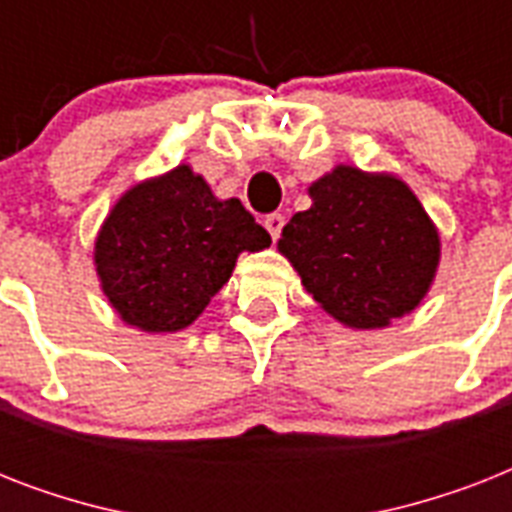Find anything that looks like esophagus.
Segmentation results:
<instances>
[{
  "label": "esophagus",
  "mask_w": 512,
  "mask_h": 512,
  "mask_svg": "<svg viewBox=\"0 0 512 512\" xmlns=\"http://www.w3.org/2000/svg\"><path fill=\"white\" fill-rule=\"evenodd\" d=\"M265 228H268V233H271V239L276 241L281 236V228H284V215H279V212H271V215L265 217L263 220Z\"/></svg>",
  "instance_id": "esophagus-1"
}]
</instances>
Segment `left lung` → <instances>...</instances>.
Listing matches in <instances>:
<instances>
[{
    "instance_id": "8db88e82",
    "label": "left lung",
    "mask_w": 512,
    "mask_h": 512,
    "mask_svg": "<svg viewBox=\"0 0 512 512\" xmlns=\"http://www.w3.org/2000/svg\"><path fill=\"white\" fill-rule=\"evenodd\" d=\"M308 191L311 209L284 225L279 252L313 300L353 329L412 313L433 284L441 241L409 185L337 167Z\"/></svg>"
}]
</instances>
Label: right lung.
<instances>
[{"label":"right lung","instance_id":"obj_1","mask_svg":"<svg viewBox=\"0 0 512 512\" xmlns=\"http://www.w3.org/2000/svg\"><path fill=\"white\" fill-rule=\"evenodd\" d=\"M271 244L239 199L220 201L188 164L135 185L95 241L108 303L130 327L177 332L231 279L236 257Z\"/></svg>","mask_w":512,"mask_h":512}]
</instances>
